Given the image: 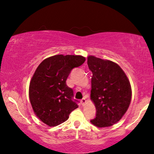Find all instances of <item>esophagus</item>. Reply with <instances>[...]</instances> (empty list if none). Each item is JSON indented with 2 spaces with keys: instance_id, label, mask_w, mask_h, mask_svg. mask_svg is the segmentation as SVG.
<instances>
[{
  "instance_id": "34e87169",
  "label": "esophagus",
  "mask_w": 154,
  "mask_h": 154,
  "mask_svg": "<svg viewBox=\"0 0 154 154\" xmlns=\"http://www.w3.org/2000/svg\"><path fill=\"white\" fill-rule=\"evenodd\" d=\"M85 102H86L85 98H83V99H82V100H81V104H82V105H83L84 104H85Z\"/></svg>"
}]
</instances>
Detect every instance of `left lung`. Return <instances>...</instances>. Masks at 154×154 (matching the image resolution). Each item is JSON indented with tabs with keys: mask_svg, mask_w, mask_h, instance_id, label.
Here are the masks:
<instances>
[{
	"mask_svg": "<svg viewBox=\"0 0 154 154\" xmlns=\"http://www.w3.org/2000/svg\"><path fill=\"white\" fill-rule=\"evenodd\" d=\"M88 65L92 72L90 97L97 110L90 122L98 128L109 127L121 119L130 106V81L123 69L111 61L89 56Z\"/></svg>",
	"mask_w": 154,
	"mask_h": 154,
	"instance_id": "obj_1",
	"label": "left lung"
}]
</instances>
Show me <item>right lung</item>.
Returning a JSON list of instances; mask_svg holds the SVG:
<instances>
[{"label":"right lung","mask_w":154,"mask_h":154,"mask_svg":"<svg viewBox=\"0 0 154 154\" xmlns=\"http://www.w3.org/2000/svg\"><path fill=\"white\" fill-rule=\"evenodd\" d=\"M85 58L80 55L57 54L44 60L35 70L30 85L29 99L35 115L52 127L64 123L78 108L72 88L66 81L73 69L81 66Z\"/></svg>","instance_id":"add662e5"}]
</instances>
